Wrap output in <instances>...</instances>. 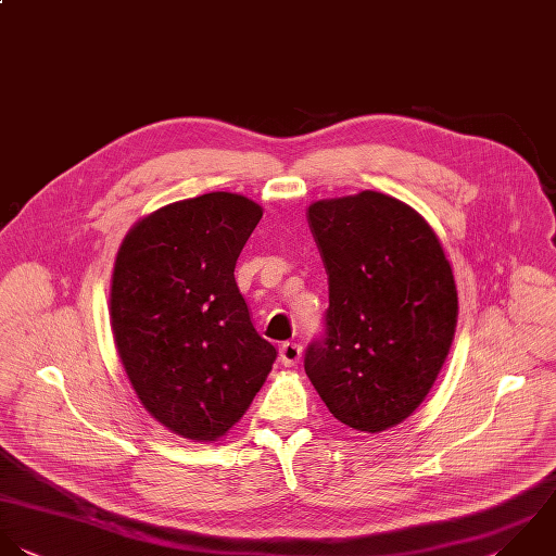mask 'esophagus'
Masks as SVG:
<instances>
[{"instance_id":"obj_1","label":"esophagus","mask_w":556,"mask_h":556,"mask_svg":"<svg viewBox=\"0 0 556 556\" xmlns=\"http://www.w3.org/2000/svg\"><path fill=\"white\" fill-rule=\"evenodd\" d=\"M301 355H303L301 344H296V342H286V344H281L279 359H281L283 366H296L299 359H301Z\"/></svg>"}]
</instances>
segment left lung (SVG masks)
<instances>
[{
  "mask_svg": "<svg viewBox=\"0 0 556 556\" xmlns=\"http://www.w3.org/2000/svg\"><path fill=\"white\" fill-rule=\"evenodd\" d=\"M309 227L329 307L305 372L346 427H396L427 399L453 344L459 307L444 249L416 210L372 190L316 201Z\"/></svg>",
  "mask_w": 556,
  "mask_h": 556,
  "instance_id": "1",
  "label": "left lung"
}]
</instances>
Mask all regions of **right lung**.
I'll use <instances>...</instances> for the list:
<instances>
[{
  "instance_id": "right-lung-1",
  "label": "right lung",
  "mask_w": 556,
  "mask_h": 556,
  "mask_svg": "<svg viewBox=\"0 0 556 556\" xmlns=\"http://www.w3.org/2000/svg\"><path fill=\"white\" fill-rule=\"evenodd\" d=\"M260 218L242 194H201L136 223L116 255L110 316L121 362L144 409L188 440L225 435L277 359L233 277Z\"/></svg>"
}]
</instances>
